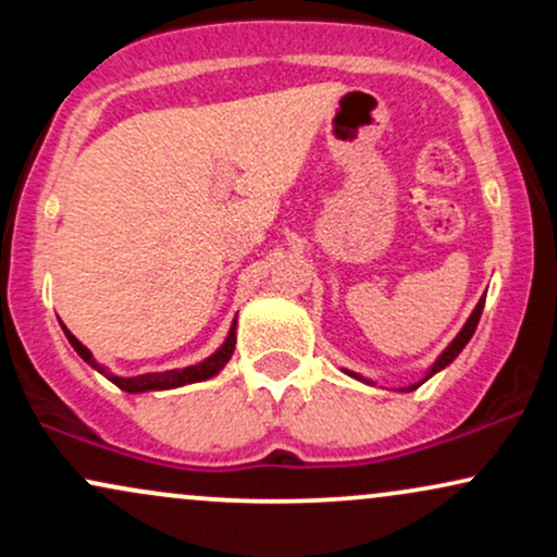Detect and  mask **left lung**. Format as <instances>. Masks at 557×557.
<instances>
[{
  "instance_id": "1",
  "label": "left lung",
  "mask_w": 557,
  "mask_h": 557,
  "mask_svg": "<svg viewBox=\"0 0 557 557\" xmlns=\"http://www.w3.org/2000/svg\"><path fill=\"white\" fill-rule=\"evenodd\" d=\"M482 309H484V298H482V300H479V304H476V309H474V311H471V317H469V319H466L463 330H461V332H458V335H456V337H453V343H450V345H447V348L443 350V354H440V359L432 363V369H430V372H426V376H424V380H421V382H417V385L406 387V393H411V389H417L419 385H424V382H426V380H430V376H434V374H437V372H440V369H445V367H447V363H453V361H456V356H458V354H461V350L466 348V343H469V341H471V335H474V330H476V324H479V317H482ZM345 374H350V376H356V380L367 382V380H363V376H359V374H354V372H345Z\"/></svg>"
}]
</instances>
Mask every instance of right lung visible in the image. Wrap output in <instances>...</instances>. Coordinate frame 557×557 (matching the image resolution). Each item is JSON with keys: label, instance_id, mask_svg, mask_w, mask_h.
I'll return each instance as SVG.
<instances>
[{"label": "right lung", "instance_id": "right-lung-1", "mask_svg": "<svg viewBox=\"0 0 557 557\" xmlns=\"http://www.w3.org/2000/svg\"><path fill=\"white\" fill-rule=\"evenodd\" d=\"M65 330V337L73 345L75 350H78V356L83 361L88 363V367H94L96 372H101L107 376V380L114 382L120 389H125V393H149V389H170V387H183V385H190V382H203L209 380V376H214L220 372L222 367L230 361V356H233L235 350V322L233 327H230L225 343L220 345V350H214L209 359H203L201 363H194V367H185V369H170V372H151V374H138V376H117L112 372H107L101 363H96L91 350L83 345L78 337L73 335L67 327Z\"/></svg>", "mask_w": 557, "mask_h": 557}]
</instances>
